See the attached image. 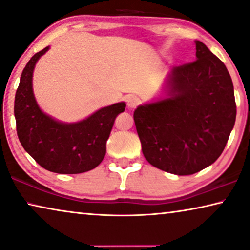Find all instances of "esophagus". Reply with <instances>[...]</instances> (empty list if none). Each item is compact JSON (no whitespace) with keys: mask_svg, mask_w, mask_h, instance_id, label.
I'll return each mask as SVG.
<instances>
[{"mask_svg":"<svg viewBox=\"0 0 250 250\" xmlns=\"http://www.w3.org/2000/svg\"><path fill=\"white\" fill-rule=\"evenodd\" d=\"M139 104H140V99L135 96H131V97H128V98H127V106L129 108H132V109H133V108L139 106Z\"/></svg>","mask_w":250,"mask_h":250,"instance_id":"esophagus-1","label":"esophagus"}]
</instances>
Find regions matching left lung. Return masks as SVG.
Masks as SVG:
<instances>
[{
  "label": "left lung",
  "instance_id": "obj_1",
  "mask_svg": "<svg viewBox=\"0 0 250 250\" xmlns=\"http://www.w3.org/2000/svg\"><path fill=\"white\" fill-rule=\"evenodd\" d=\"M195 44L197 60L171 70L170 98L137 107L133 115L147 162L178 176L212 165L236 122L233 84L226 65L203 42Z\"/></svg>",
  "mask_w": 250,
  "mask_h": 250
}]
</instances>
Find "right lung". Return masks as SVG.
<instances>
[{
	"label": "right lung",
	"instance_id": "right-lung-1",
	"mask_svg": "<svg viewBox=\"0 0 250 250\" xmlns=\"http://www.w3.org/2000/svg\"><path fill=\"white\" fill-rule=\"evenodd\" d=\"M48 48L36 53L21 74L14 98L18 137L23 149L48 171L65 175L89 171L103 161L115 118L126 104L118 103L101 108L75 124H63L47 116L35 100L32 72Z\"/></svg>",
	"mask_w": 250,
	"mask_h": 250
}]
</instances>
